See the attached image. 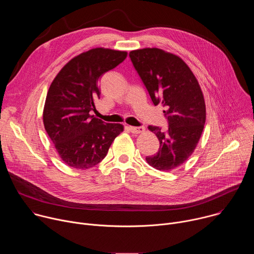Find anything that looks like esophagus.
Instances as JSON below:
<instances>
[{
  "label": "esophagus",
  "mask_w": 254,
  "mask_h": 254,
  "mask_svg": "<svg viewBox=\"0 0 254 254\" xmlns=\"http://www.w3.org/2000/svg\"><path fill=\"white\" fill-rule=\"evenodd\" d=\"M128 129L132 133H141V132L144 131V127H128Z\"/></svg>",
  "instance_id": "34e87169"
}]
</instances>
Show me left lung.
Wrapping results in <instances>:
<instances>
[{
  "mask_svg": "<svg viewBox=\"0 0 254 254\" xmlns=\"http://www.w3.org/2000/svg\"><path fill=\"white\" fill-rule=\"evenodd\" d=\"M129 58L153 103L166 108L169 126L167 130L149 127L160 148L146 160L157 170L171 171L192 155L201 137L206 121L202 90L188 65L174 54L144 48L130 51Z\"/></svg>",
  "mask_w": 254,
  "mask_h": 254,
  "instance_id": "left-lung-1",
  "label": "left lung"
}]
</instances>
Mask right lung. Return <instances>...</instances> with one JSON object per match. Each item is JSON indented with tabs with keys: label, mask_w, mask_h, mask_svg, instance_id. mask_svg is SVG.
I'll use <instances>...</instances> for the list:
<instances>
[{
	"label": "right lung",
	"mask_w": 254,
	"mask_h": 254,
	"mask_svg": "<svg viewBox=\"0 0 254 254\" xmlns=\"http://www.w3.org/2000/svg\"><path fill=\"white\" fill-rule=\"evenodd\" d=\"M127 56L125 51L95 48L71 59L52 81L45 100L43 123L62 161L71 168L89 169L106 156L124 130L90 113L99 98V79Z\"/></svg>",
	"instance_id": "add662e5"
}]
</instances>
